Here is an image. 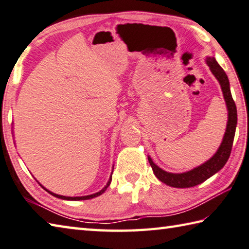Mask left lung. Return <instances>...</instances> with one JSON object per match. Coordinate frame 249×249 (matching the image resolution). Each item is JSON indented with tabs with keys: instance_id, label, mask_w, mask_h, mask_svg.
Instances as JSON below:
<instances>
[{
	"instance_id": "obj_1",
	"label": "left lung",
	"mask_w": 249,
	"mask_h": 249,
	"mask_svg": "<svg viewBox=\"0 0 249 249\" xmlns=\"http://www.w3.org/2000/svg\"><path fill=\"white\" fill-rule=\"evenodd\" d=\"M206 63L209 66L212 74L214 75V77L218 79L221 89H222L224 100L228 107L227 129H225L222 142H221L218 151L214 153L213 157L205 162L203 164L188 172H184V173H170V172H166L159 168L152 161L151 158L148 157V161L151 165L153 173H155V175L162 183L169 185L171 187L187 188L201 184L206 179L211 178L212 175H214L216 172H219L222 169L229 160L230 155H231L233 140L235 136V129H236L237 124L236 106H235V102L232 98L231 90H230L229 78L222 67L218 64V62L215 61L214 57L208 56Z\"/></svg>"
}]
</instances>
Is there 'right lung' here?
Returning a JSON list of instances; mask_svg holds the SVG:
<instances>
[{
    "mask_svg": "<svg viewBox=\"0 0 249 249\" xmlns=\"http://www.w3.org/2000/svg\"><path fill=\"white\" fill-rule=\"evenodd\" d=\"M111 180H112V173H111V176H110V179H109V182L107 183V185H106V186H105V188H102L100 192H98V193H96V194H92V195H88V196H81V197H66V196L57 195V194H54V193H52V192L48 191V189H47V188H44L43 186H42V187H43L44 189H46V191H47L49 194H51L52 196L56 197V198H60V199H64V200H87V199H91V198H94V197H98V196L102 195V194L107 191V188L110 186V184H111Z\"/></svg>",
    "mask_w": 249,
    "mask_h": 249,
    "instance_id": "add662e5",
    "label": "right lung"
}]
</instances>
